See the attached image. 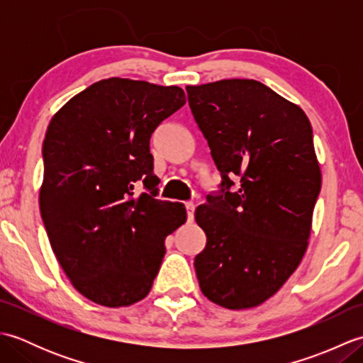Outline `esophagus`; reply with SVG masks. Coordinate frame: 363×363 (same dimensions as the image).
Wrapping results in <instances>:
<instances>
[{
  "label": "esophagus",
  "mask_w": 363,
  "mask_h": 363,
  "mask_svg": "<svg viewBox=\"0 0 363 363\" xmlns=\"http://www.w3.org/2000/svg\"><path fill=\"white\" fill-rule=\"evenodd\" d=\"M186 211H187V220H189V221H194L195 204H194V203H186Z\"/></svg>",
  "instance_id": "obj_1"
}]
</instances>
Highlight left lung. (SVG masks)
Here are the masks:
<instances>
[{
    "label": "left lung",
    "instance_id": "left-lung-1",
    "mask_svg": "<svg viewBox=\"0 0 363 363\" xmlns=\"http://www.w3.org/2000/svg\"><path fill=\"white\" fill-rule=\"evenodd\" d=\"M191 113L221 174L196 207L207 237L195 257L204 296L233 311L272 298L307 250L321 189L311 121L254 79L187 86ZM237 175L241 186L230 192Z\"/></svg>",
    "mask_w": 363,
    "mask_h": 363
}]
</instances>
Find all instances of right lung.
I'll return each instance as SVG.
<instances>
[{
	"label": "right lung",
	"mask_w": 363,
	"mask_h": 363,
	"mask_svg": "<svg viewBox=\"0 0 363 363\" xmlns=\"http://www.w3.org/2000/svg\"><path fill=\"white\" fill-rule=\"evenodd\" d=\"M184 104L176 86L109 78L73 96L46 129L43 225L73 287L96 304L148 295L167 235L187 220L184 204L157 199L150 152L154 129Z\"/></svg>",
	"instance_id": "obj_1"
}]
</instances>
